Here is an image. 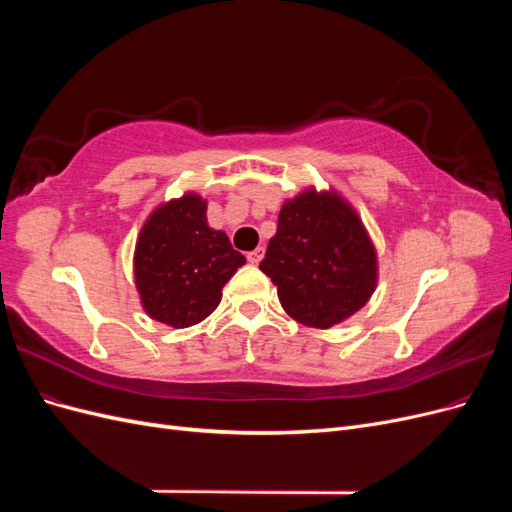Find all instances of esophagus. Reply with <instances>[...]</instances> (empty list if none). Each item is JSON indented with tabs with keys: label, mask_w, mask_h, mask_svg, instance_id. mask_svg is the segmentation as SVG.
<instances>
[{
	"label": "esophagus",
	"mask_w": 512,
	"mask_h": 512,
	"mask_svg": "<svg viewBox=\"0 0 512 512\" xmlns=\"http://www.w3.org/2000/svg\"><path fill=\"white\" fill-rule=\"evenodd\" d=\"M262 256H265V247H256V250L247 252V262H250V265H258Z\"/></svg>",
	"instance_id": "1"
}]
</instances>
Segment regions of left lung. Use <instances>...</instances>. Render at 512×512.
<instances>
[{
	"label": "left lung",
	"mask_w": 512,
	"mask_h": 512,
	"mask_svg": "<svg viewBox=\"0 0 512 512\" xmlns=\"http://www.w3.org/2000/svg\"><path fill=\"white\" fill-rule=\"evenodd\" d=\"M260 271L271 277L294 320L329 329L371 297L376 252L342 198L305 192L282 207Z\"/></svg>",
	"instance_id": "1"
}]
</instances>
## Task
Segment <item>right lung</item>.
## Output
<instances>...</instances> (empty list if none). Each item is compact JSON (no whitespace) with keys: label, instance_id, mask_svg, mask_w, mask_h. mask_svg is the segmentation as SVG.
<instances>
[{"label":"right lung","instance_id":"obj_1","mask_svg":"<svg viewBox=\"0 0 512 512\" xmlns=\"http://www.w3.org/2000/svg\"><path fill=\"white\" fill-rule=\"evenodd\" d=\"M245 265L228 237L207 224V203L196 194L170 200L141 230L134 254L136 288L145 312L175 329L207 318L222 288Z\"/></svg>","mask_w":512,"mask_h":512}]
</instances>
